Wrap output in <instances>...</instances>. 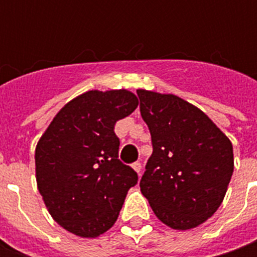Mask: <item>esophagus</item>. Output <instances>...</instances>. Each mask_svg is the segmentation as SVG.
<instances>
[{"label":"esophagus","mask_w":257,"mask_h":257,"mask_svg":"<svg viewBox=\"0 0 257 257\" xmlns=\"http://www.w3.org/2000/svg\"><path fill=\"white\" fill-rule=\"evenodd\" d=\"M134 169V172L139 173V176H140V173H142V163L140 162H136V163H133V166H132Z\"/></svg>","instance_id":"esophagus-1"}]
</instances>
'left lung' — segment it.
<instances>
[{
    "mask_svg": "<svg viewBox=\"0 0 257 257\" xmlns=\"http://www.w3.org/2000/svg\"><path fill=\"white\" fill-rule=\"evenodd\" d=\"M153 154L140 190L159 220L189 230L212 217L233 174V146L196 105L174 94L137 90Z\"/></svg>",
    "mask_w": 257,
    "mask_h": 257,
    "instance_id": "1",
    "label": "left lung"
}]
</instances>
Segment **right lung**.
<instances>
[{"label": "right lung", "mask_w": 257, "mask_h": 257, "mask_svg": "<svg viewBox=\"0 0 257 257\" xmlns=\"http://www.w3.org/2000/svg\"><path fill=\"white\" fill-rule=\"evenodd\" d=\"M139 100L128 90H91L55 114L35 147L37 187L67 232L97 237L113 226L137 173L118 160L114 124Z\"/></svg>", "instance_id": "add662e5"}]
</instances>
